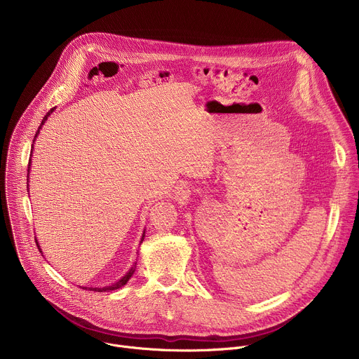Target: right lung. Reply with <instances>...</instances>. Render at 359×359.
Here are the masks:
<instances>
[{"mask_svg": "<svg viewBox=\"0 0 359 359\" xmlns=\"http://www.w3.org/2000/svg\"><path fill=\"white\" fill-rule=\"evenodd\" d=\"M53 111L54 109H50L45 116H43V119H42V122H41V126L45 123V121L48 119V116L53 114ZM41 126L38 128V130H36V133H35V137H34V140L36 139V136H38V133H39V129H41ZM32 147H34V144H32ZM32 150V149H31ZM29 166H31V161H29V165H28V172H29ZM143 238H144V231H143V236H142V240H140V243L143 241ZM36 245H38V243H36ZM38 248L41 250V247L38 245ZM135 269H136V263L129 269V271L121 278V280H118L116 283H114L112 285H107V287H102V288H96V287H82V288H85V290H90V291H96V292H104V291H112V290H118V288H121V287H123L128 281H129V278L133 276V273H135Z\"/></svg>", "mask_w": 359, "mask_h": 359, "instance_id": "right-lung-1", "label": "right lung"}]
</instances>
